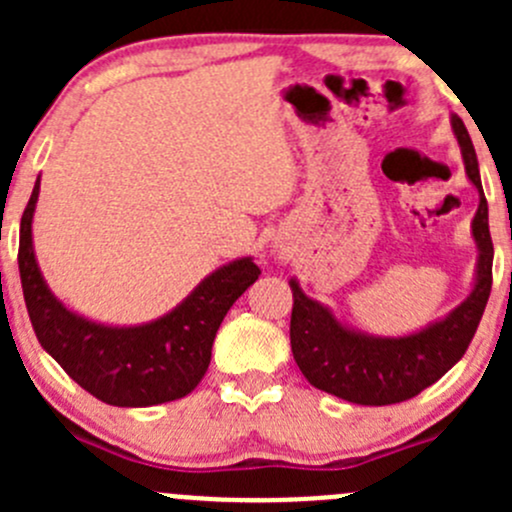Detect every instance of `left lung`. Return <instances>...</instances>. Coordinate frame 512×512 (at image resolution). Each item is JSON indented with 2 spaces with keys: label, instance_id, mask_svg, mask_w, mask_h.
Wrapping results in <instances>:
<instances>
[{
  "label": "left lung",
  "instance_id": "1",
  "mask_svg": "<svg viewBox=\"0 0 512 512\" xmlns=\"http://www.w3.org/2000/svg\"><path fill=\"white\" fill-rule=\"evenodd\" d=\"M453 133L461 143L466 173L480 193L473 218V237L478 242V280L471 297L453 309L443 322L418 334L399 339H379L342 327L329 309L309 299L297 282H289L294 294L289 339L299 371L307 381L327 394L361 406H389L409 401L436 384L476 337L480 317L493 287V240L488 227V200L483 195L476 148L458 116L451 118Z\"/></svg>",
  "mask_w": 512,
  "mask_h": 512
}]
</instances>
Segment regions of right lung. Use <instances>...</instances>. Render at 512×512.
I'll use <instances>...</instances> for the list:
<instances>
[{"mask_svg":"<svg viewBox=\"0 0 512 512\" xmlns=\"http://www.w3.org/2000/svg\"><path fill=\"white\" fill-rule=\"evenodd\" d=\"M36 180L19 227V275L36 339L61 369L111 406H156L188 396L210 366L215 334L227 309L260 277L250 260L205 277L183 304L143 327H103L69 312L44 285L32 247Z\"/></svg>","mask_w":512,"mask_h":512,"instance_id":"1","label":"right lung"}]
</instances>
